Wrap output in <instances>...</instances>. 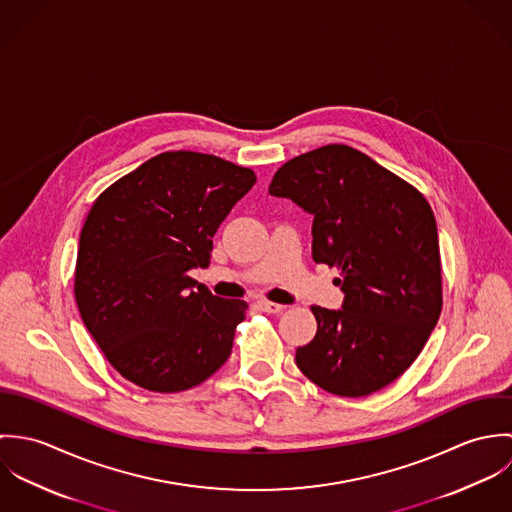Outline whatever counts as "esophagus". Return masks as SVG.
Wrapping results in <instances>:
<instances>
[{
    "label": "esophagus",
    "mask_w": 512,
    "mask_h": 512,
    "mask_svg": "<svg viewBox=\"0 0 512 512\" xmlns=\"http://www.w3.org/2000/svg\"><path fill=\"white\" fill-rule=\"evenodd\" d=\"M256 305H258V309H262L266 313H280V311H284V305L272 303V301H266V299H258Z\"/></svg>",
    "instance_id": "obj_1"
}]
</instances>
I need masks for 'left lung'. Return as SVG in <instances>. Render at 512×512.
<instances>
[{"label": "left lung", "instance_id": "8db88e82", "mask_svg": "<svg viewBox=\"0 0 512 512\" xmlns=\"http://www.w3.org/2000/svg\"><path fill=\"white\" fill-rule=\"evenodd\" d=\"M272 197L313 217L311 254L337 266L341 309L313 305L317 333L295 365L339 396H368L422 353L441 313L438 226L420 191L353 147H319L282 165Z\"/></svg>", "mask_w": 512, "mask_h": 512}]
</instances>
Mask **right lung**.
Listing matches in <instances>:
<instances>
[{
  "mask_svg": "<svg viewBox=\"0 0 512 512\" xmlns=\"http://www.w3.org/2000/svg\"><path fill=\"white\" fill-rule=\"evenodd\" d=\"M252 169L197 151H165L110 185L80 232L74 297L80 317L126 380L181 392L232 353L246 301L189 276L207 268L213 236L252 189Z\"/></svg>",
  "mask_w": 512,
  "mask_h": 512,
  "instance_id": "obj_1",
  "label": "right lung"
}]
</instances>
